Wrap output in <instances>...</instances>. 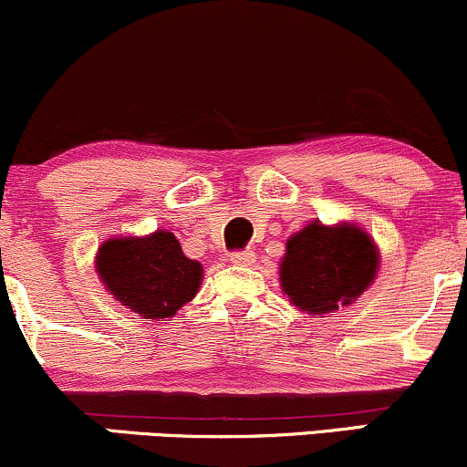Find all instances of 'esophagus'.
Wrapping results in <instances>:
<instances>
[{
  "mask_svg": "<svg viewBox=\"0 0 467 467\" xmlns=\"http://www.w3.org/2000/svg\"><path fill=\"white\" fill-rule=\"evenodd\" d=\"M254 261H256V254L252 250L233 252V254H230V264H234V265H252Z\"/></svg>",
  "mask_w": 467,
  "mask_h": 467,
  "instance_id": "34e87169",
  "label": "esophagus"
}]
</instances>
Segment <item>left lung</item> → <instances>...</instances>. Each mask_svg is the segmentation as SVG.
Instances as JSON below:
<instances>
[{
    "label": "left lung",
    "mask_w": 467,
    "mask_h": 467,
    "mask_svg": "<svg viewBox=\"0 0 467 467\" xmlns=\"http://www.w3.org/2000/svg\"><path fill=\"white\" fill-rule=\"evenodd\" d=\"M379 248L367 230L351 222L334 226L309 222L285 244L278 281L287 301L312 318L349 307L373 285Z\"/></svg>",
    "instance_id": "left-lung-1"
}]
</instances>
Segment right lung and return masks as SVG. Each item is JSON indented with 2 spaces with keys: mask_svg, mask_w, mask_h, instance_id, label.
<instances>
[{
  "mask_svg": "<svg viewBox=\"0 0 467 467\" xmlns=\"http://www.w3.org/2000/svg\"><path fill=\"white\" fill-rule=\"evenodd\" d=\"M94 265L107 292L149 320L175 316L195 298L203 281L200 261L189 259L169 230H155L144 237L105 239Z\"/></svg>",
  "mask_w": 467,
  "mask_h": 467,
  "instance_id": "right-lung-1",
  "label": "right lung"
}]
</instances>
